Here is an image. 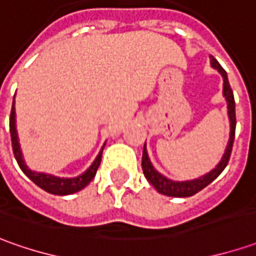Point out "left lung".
Listing matches in <instances>:
<instances>
[{
	"mask_svg": "<svg viewBox=\"0 0 256 256\" xmlns=\"http://www.w3.org/2000/svg\"><path fill=\"white\" fill-rule=\"evenodd\" d=\"M210 62H211V66L221 74L222 80H224V84H222V94H224L225 100H226V109H228L226 112H228V119H230V138H228V143H226V147H225L224 154L221 157L220 163L216 166V168H212L211 172H208L207 174L201 176L198 178L186 181H174L172 178H167L162 172H157L154 168V166L150 162V158H148V153H147L144 143L143 158H142V167H143L144 177L160 194L168 196V197H191V196H194L198 191H201L204 187H207L208 184L216 180V177L226 167L231 152H232L234 137H235V124H236V122H235V100H234L232 89H231L230 82H228L226 72L218 64V60H216V58L210 56Z\"/></svg>",
	"mask_w": 256,
	"mask_h": 256,
	"instance_id": "left-lung-1",
	"label": "left lung"
}]
</instances>
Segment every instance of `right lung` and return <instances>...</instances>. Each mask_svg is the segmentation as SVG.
Masks as SVG:
<instances>
[{
	"mask_svg": "<svg viewBox=\"0 0 256 256\" xmlns=\"http://www.w3.org/2000/svg\"><path fill=\"white\" fill-rule=\"evenodd\" d=\"M15 96H14L12 102V109H11V116H10V133H11V142H12V152L15 156V160L20 166V168L22 170L24 174L34 181L38 187L42 190H45L49 194H55V196H69L78 192L82 188H84L90 181L93 180V177L96 176V172L99 168V164L102 160V153L104 144L102 146L99 154L96 156V158L93 160V163L89 166V168L84 172L80 176L78 177H58L54 174H48V172H34L31 170L25 160H24L22 150H21V144H20V138H18V132H16V119H15Z\"/></svg>",
	"mask_w": 256,
	"mask_h": 256,
	"instance_id": "1",
	"label": "right lung"
}]
</instances>
